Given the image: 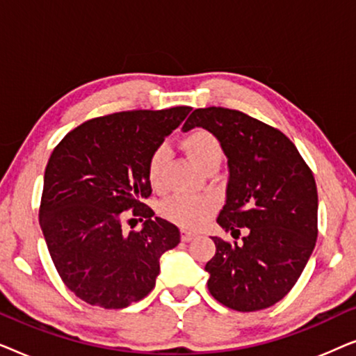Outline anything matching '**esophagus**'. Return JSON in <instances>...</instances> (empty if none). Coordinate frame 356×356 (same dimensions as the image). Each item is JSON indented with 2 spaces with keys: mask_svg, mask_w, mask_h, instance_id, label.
<instances>
[{
  "mask_svg": "<svg viewBox=\"0 0 356 356\" xmlns=\"http://www.w3.org/2000/svg\"><path fill=\"white\" fill-rule=\"evenodd\" d=\"M194 238H196V233L186 232V230L181 232V240L183 241H191V240H194Z\"/></svg>",
  "mask_w": 356,
  "mask_h": 356,
  "instance_id": "esophagus-1",
  "label": "esophagus"
}]
</instances>
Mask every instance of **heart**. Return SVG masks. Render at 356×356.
Masks as SVG:
<instances>
[{"mask_svg": "<svg viewBox=\"0 0 356 356\" xmlns=\"http://www.w3.org/2000/svg\"><path fill=\"white\" fill-rule=\"evenodd\" d=\"M183 147L186 149L197 167L204 172L209 168L220 167L223 160V147L211 131L197 128L188 133L183 138ZM168 159V147L165 144H159L152 149L147 159V179L154 189H162L165 163ZM217 211V201L211 196H186L177 194L163 202L162 213L170 222L177 223L178 227L186 230H197L206 225L209 218Z\"/></svg>", "mask_w": 356, "mask_h": 356, "instance_id": "heart-1", "label": "heart"}]
</instances>
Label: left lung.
<instances>
[{
    "label": "left lung",
    "instance_id": "8db88e82",
    "mask_svg": "<svg viewBox=\"0 0 356 356\" xmlns=\"http://www.w3.org/2000/svg\"><path fill=\"white\" fill-rule=\"evenodd\" d=\"M211 131L228 157L230 179L218 225L241 241L212 236L207 289L235 311L280 301L300 279L318 238V189L295 144L274 126L243 111L194 110L183 131Z\"/></svg>",
    "mask_w": 356,
    "mask_h": 356
}]
</instances>
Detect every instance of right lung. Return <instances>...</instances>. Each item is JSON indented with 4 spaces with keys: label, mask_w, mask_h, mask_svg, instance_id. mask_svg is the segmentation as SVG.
Here are the masks:
<instances>
[{
    "label": "right lung",
    "mask_w": 356,
    "mask_h": 356,
    "mask_svg": "<svg viewBox=\"0 0 356 356\" xmlns=\"http://www.w3.org/2000/svg\"><path fill=\"white\" fill-rule=\"evenodd\" d=\"M191 106L99 116L70 131L45 168L40 227L65 285L86 303L121 309L155 286L160 256L179 243L177 225L144 201L147 159ZM131 210L129 214H124ZM145 220L140 232L122 223Z\"/></svg>",
    "instance_id": "1"
}]
</instances>
